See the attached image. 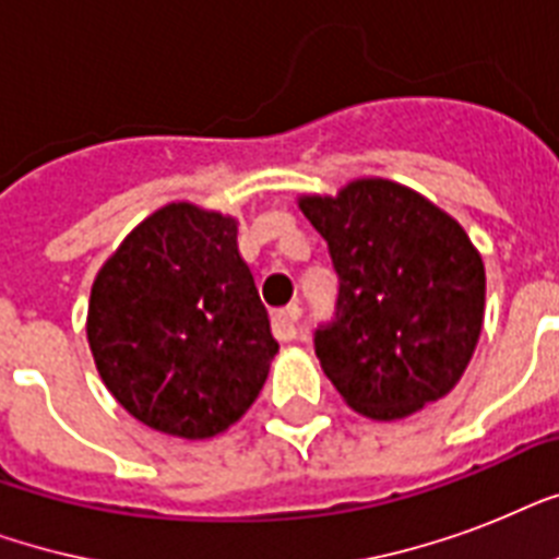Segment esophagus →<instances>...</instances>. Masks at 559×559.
I'll list each match as a JSON object with an SVG mask.
<instances>
[{"label": "esophagus", "instance_id": "1", "mask_svg": "<svg viewBox=\"0 0 559 559\" xmlns=\"http://www.w3.org/2000/svg\"><path fill=\"white\" fill-rule=\"evenodd\" d=\"M272 333H275V340L281 342L298 340V336H301V307L289 305L272 316Z\"/></svg>", "mask_w": 559, "mask_h": 559}]
</instances>
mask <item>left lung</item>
Segmentation results:
<instances>
[{
	"label": "left lung",
	"instance_id": "obj_1",
	"mask_svg": "<svg viewBox=\"0 0 559 559\" xmlns=\"http://www.w3.org/2000/svg\"><path fill=\"white\" fill-rule=\"evenodd\" d=\"M324 237L340 296L313 333L345 403L397 420L461 380L485 319V263L467 231L420 193L385 179L340 197H305Z\"/></svg>",
	"mask_w": 559,
	"mask_h": 559
}]
</instances>
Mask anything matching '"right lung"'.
Masks as SVG:
<instances>
[{"instance_id":"obj_1","label":"right lung","mask_w":559,"mask_h":559,"mask_svg":"<svg viewBox=\"0 0 559 559\" xmlns=\"http://www.w3.org/2000/svg\"><path fill=\"white\" fill-rule=\"evenodd\" d=\"M86 336L112 397L179 438L240 420L278 354L237 223L188 202L151 214L104 263Z\"/></svg>"}]
</instances>
